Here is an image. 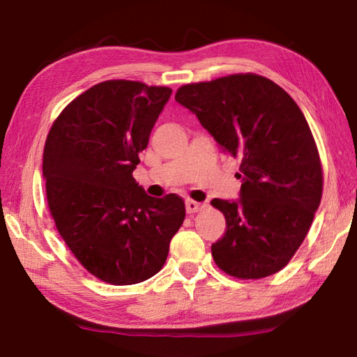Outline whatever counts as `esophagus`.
Wrapping results in <instances>:
<instances>
[{
  "label": "esophagus",
  "mask_w": 357,
  "mask_h": 357,
  "mask_svg": "<svg viewBox=\"0 0 357 357\" xmlns=\"http://www.w3.org/2000/svg\"><path fill=\"white\" fill-rule=\"evenodd\" d=\"M204 208L203 203H198V202H193V200H187L185 202V209L189 214L193 213H200V211Z\"/></svg>",
  "instance_id": "34e87169"
}]
</instances>
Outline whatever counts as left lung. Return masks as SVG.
I'll use <instances>...</instances> for the list:
<instances>
[{"label": "left lung", "mask_w": 357, "mask_h": 357, "mask_svg": "<svg viewBox=\"0 0 357 357\" xmlns=\"http://www.w3.org/2000/svg\"><path fill=\"white\" fill-rule=\"evenodd\" d=\"M174 99L241 160V200L211 202L227 220L211 245L215 264L243 280L279 273L305 239L323 195L321 159L304 113L279 84L250 72L183 84Z\"/></svg>", "instance_id": "8db88e82"}]
</instances>
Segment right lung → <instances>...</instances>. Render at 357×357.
I'll list each match as a JSON object with an SVG mask.
<instances>
[{
    "instance_id": "obj_1",
    "label": "right lung",
    "mask_w": 357,
    "mask_h": 357,
    "mask_svg": "<svg viewBox=\"0 0 357 357\" xmlns=\"http://www.w3.org/2000/svg\"><path fill=\"white\" fill-rule=\"evenodd\" d=\"M170 96L168 86L100 82L72 100L47 135L42 172L59 236L110 285L159 273L184 222L183 198L149 197L132 176Z\"/></svg>"
}]
</instances>
